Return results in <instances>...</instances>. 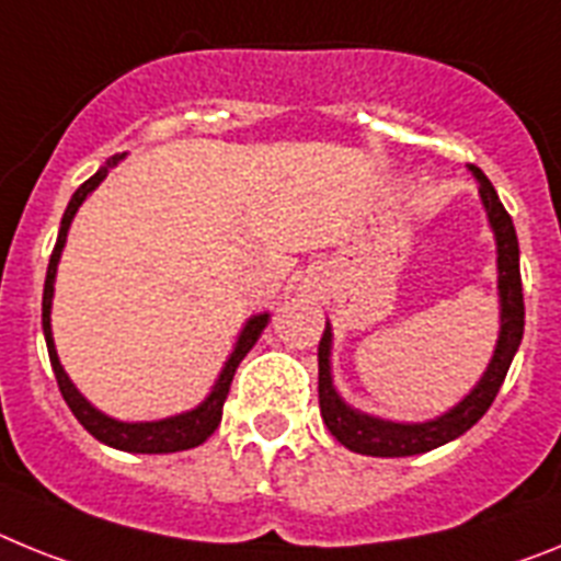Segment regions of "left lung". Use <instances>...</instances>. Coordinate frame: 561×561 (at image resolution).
<instances>
[{
  "label": "left lung",
  "instance_id": "1",
  "mask_svg": "<svg viewBox=\"0 0 561 561\" xmlns=\"http://www.w3.org/2000/svg\"><path fill=\"white\" fill-rule=\"evenodd\" d=\"M471 174L480 183V197L489 211L491 231L496 240V287H500V339H496L494 355H491L489 369L483 378L477 381L469 396L462 398L455 409L446 415L435 417L426 423H392L381 417L364 415L358 409L347 407L333 387V375H330V344L333 333L330 324L324 328V335L319 341V407L324 426L330 435L347 446L350 451L367 457H412L432 451L443 443L455 440L462 432H469L480 417L489 412L494 403L496 392L503 387L505 375H508L511 362H514L519 341L525 330V301H523V276H519V242H516L514 222L511 214L496 197L491 180L485 178L477 165H469Z\"/></svg>",
  "mask_w": 561,
  "mask_h": 561
}]
</instances>
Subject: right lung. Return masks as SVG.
<instances>
[{
    "mask_svg": "<svg viewBox=\"0 0 561 561\" xmlns=\"http://www.w3.org/2000/svg\"><path fill=\"white\" fill-rule=\"evenodd\" d=\"M124 154L118 158H112L110 163L101 165L99 172L92 174L87 183L78 186V192L72 194L70 206H67L65 217H61V228H58V240L56 248L50 253V265H47V279H45V296H42V328H45V341H47V353H50V364H53V373H56V381L58 389H61V396H65L67 407L72 409V415L78 417V423L90 432L95 440L106 443L112 449H121V451H135V455H169V451H183V449H194L199 446L203 440L214 435V428L220 426L222 421V403L228 398V389H231L233 381V373L240 367V362L248 355V350L256 344V339L262 335L267 324V313L253 316L248 319V324L242 328L240 339H237V347H233L231 358L226 362L222 367L220 378L214 383L211 396L206 401L199 403L197 409L192 412H183V415H174V417H163V421H149V423H124V421H115V417L104 415L99 409L92 407L76 387L72 381L67 378L65 367L58 362V353H56V344H53V330H50V305H53V282H56V267L58 260H61V248L67 242V231H70V222L76 217L78 206L84 203L87 194L92 188L99 186L101 180L106 178L110 172V165H115Z\"/></svg>",
    "mask_w": 561,
    "mask_h": 561,
    "instance_id": "obj_1",
    "label": "right lung"
}]
</instances>
